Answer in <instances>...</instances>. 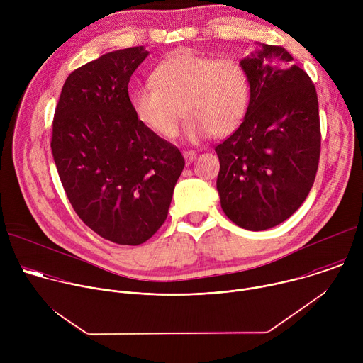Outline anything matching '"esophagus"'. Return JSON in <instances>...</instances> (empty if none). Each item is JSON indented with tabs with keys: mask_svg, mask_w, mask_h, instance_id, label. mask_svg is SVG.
Segmentation results:
<instances>
[{
	"mask_svg": "<svg viewBox=\"0 0 363 363\" xmlns=\"http://www.w3.org/2000/svg\"><path fill=\"white\" fill-rule=\"evenodd\" d=\"M196 157V152L195 150H184V158H185V162L186 165H189Z\"/></svg>",
	"mask_w": 363,
	"mask_h": 363,
	"instance_id": "34e87169",
	"label": "esophagus"
}]
</instances>
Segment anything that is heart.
Returning <instances> with one entry per match:
<instances>
[{
	"mask_svg": "<svg viewBox=\"0 0 363 363\" xmlns=\"http://www.w3.org/2000/svg\"><path fill=\"white\" fill-rule=\"evenodd\" d=\"M250 101L244 67L233 59H214L179 50L150 73V84L136 87L130 106L136 119L162 139L178 135L182 113L185 135L198 142L211 133H233L242 122ZM183 112H180V109Z\"/></svg>",
	"mask_w": 363,
	"mask_h": 363,
	"instance_id": "b5f03b06",
	"label": "heart"
}]
</instances>
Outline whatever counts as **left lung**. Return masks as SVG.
I'll return each mask as SVG.
<instances>
[{
	"label": "left lung",
	"instance_id": "obj_1",
	"mask_svg": "<svg viewBox=\"0 0 363 363\" xmlns=\"http://www.w3.org/2000/svg\"><path fill=\"white\" fill-rule=\"evenodd\" d=\"M250 103L240 128L216 146L221 208L263 231L293 216L313 186L320 157L316 87L281 45L258 43L242 59Z\"/></svg>",
	"mask_w": 363,
	"mask_h": 363
}]
</instances>
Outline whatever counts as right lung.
Segmentation results:
<instances>
[{"mask_svg": "<svg viewBox=\"0 0 363 363\" xmlns=\"http://www.w3.org/2000/svg\"><path fill=\"white\" fill-rule=\"evenodd\" d=\"M149 51L106 53L66 79L53 119L51 150L79 218L121 245H139L168 217L182 153L135 116L130 76Z\"/></svg>", "mask_w": 363, "mask_h": 363, "instance_id": "right-lung-1", "label": "right lung"}]
</instances>
